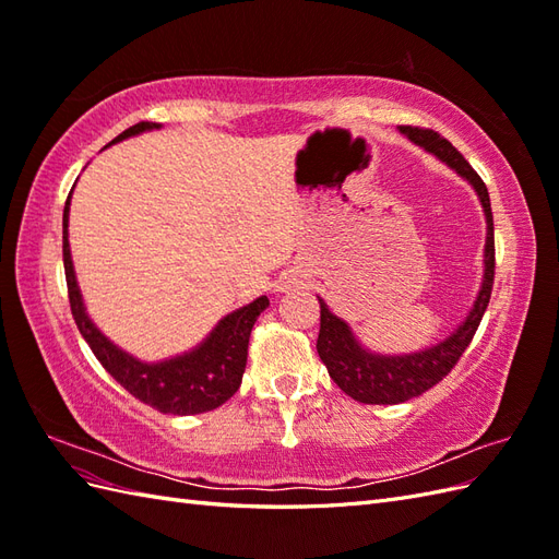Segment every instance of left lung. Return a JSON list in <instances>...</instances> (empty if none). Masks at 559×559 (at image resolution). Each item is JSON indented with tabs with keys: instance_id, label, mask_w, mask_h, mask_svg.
<instances>
[{
	"instance_id": "obj_1",
	"label": "left lung",
	"mask_w": 559,
	"mask_h": 559,
	"mask_svg": "<svg viewBox=\"0 0 559 559\" xmlns=\"http://www.w3.org/2000/svg\"><path fill=\"white\" fill-rule=\"evenodd\" d=\"M400 133H405L414 145L431 152L433 157L445 162L452 171H457L462 178L474 186L478 200H481L486 214V250H484V283L476 295V302L460 326L452 331L445 341H440L433 347L419 349L412 355H376L359 345L355 333L349 331L347 323L338 319L326 307L321 305V329L317 341V353L323 365L329 369V376L349 395L365 405H397L412 397H419L428 388H433L438 381L457 365L464 349L469 347L474 333L481 323L486 307L490 302L492 278H496V238H492V212L488 188L478 176L472 164L450 145L445 138H440L431 128L417 126H400Z\"/></svg>"
}]
</instances>
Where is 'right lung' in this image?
<instances>
[{
  "instance_id": "1",
  "label": "right lung",
  "mask_w": 559,
  "mask_h": 559,
  "mask_svg": "<svg viewBox=\"0 0 559 559\" xmlns=\"http://www.w3.org/2000/svg\"><path fill=\"white\" fill-rule=\"evenodd\" d=\"M152 128H159V123L140 121L111 142L152 131ZM69 204L71 194L67 206H63V271H67L71 314L78 331H81L85 343L99 359V365L140 402L164 414H178V417L212 412L236 395L245 365H248V343L252 326L257 317L269 307L266 295L226 314L216 323V329L190 353L154 361V365L140 361L133 355L123 353L121 347H116L87 317L71 262Z\"/></svg>"
}]
</instances>
